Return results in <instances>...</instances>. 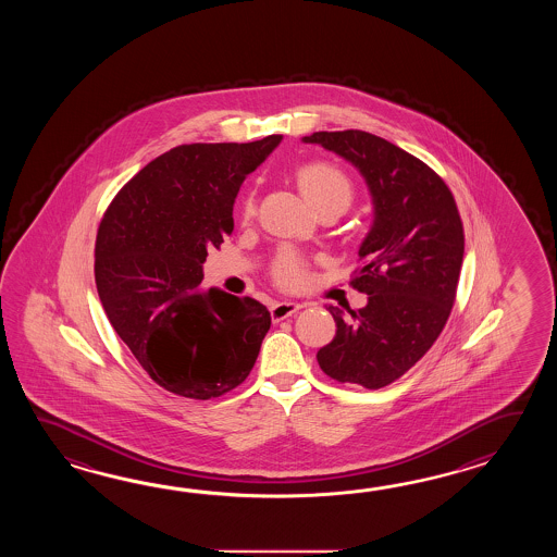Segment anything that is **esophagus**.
<instances>
[{"label": "esophagus", "mask_w": 557, "mask_h": 557, "mask_svg": "<svg viewBox=\"0 0 557 557\" xmlns=\"http://www.w3.org/2000/svg\"><path fill=\"white\" fill-rule=\"evenodd\" d=\"M300 308H302V305H298V302H276L271 308V317H273L274 322H281V320L296 314Z\"/></svg>", "instance_id": "34e87169"}]
</instances>
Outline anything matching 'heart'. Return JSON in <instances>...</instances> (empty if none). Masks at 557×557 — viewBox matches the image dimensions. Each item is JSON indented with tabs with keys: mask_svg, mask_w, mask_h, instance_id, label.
<instances>
[{
	"mask_svg": "<svg viewBox=\"0 0 557 557\" xmlns=\"http://www.w3.org/2000/svg\"><path fill=\"white\" fill-rule=\"evenodd\" d=\"M296 181H298V187L305 193L308 202L319 213L324 209H334L338 213H344L350 207L352 197H355L350 178L346 177L341 169L329 165V163L317 161V163L298 166L296 169ZM240 213H243L245 221H249L257 214L255 193H249L243 199ZM273 278L274 283L278 284L284 290L302 288L310 278L305 257L293 249L281 250L273 262Z\"/></svg>",
	"mask_w": 557,
	"mask_h": 557,
	"instance_id": "heart-1",
	"label": "heart"
}]
</instances>
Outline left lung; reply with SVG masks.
Masks as SVG:
<instances>
[{
	"mask_svg": "<svg viewBox=\"0 0 557 557\" xmlns=\"http://www.w3.org/2000/svg\"><path fill=\"white\" fill-rule=\"evenodd\" d=\"M314 143L360 171L374 205L352 286L367 307H329L336 336L317 355L324 374L376 391L400 379L436 343L450 317L463 226L448 185L414 154L367 131H319Z\"/></svg>",
	"mask_w": 557,
	"mask_h": 557,
	"instance_id": "8db88e82",
	"label": "left lung"
}]
</instances>
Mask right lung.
Here are the masks:
<instances>
[{"label": "right lung", "instance_id": "right-lung-1", "mask_svg": "<svg viewBox=\"0 0 557 557\" xmlns=\"http://www.w3.org/2000/svg\"><path fill=\"white\" fill-rule=\"evenodd\" d=\"M283 135L178 145L119 190L95 240L107 319L165 391L209 400L249 376L271 329L255 298L202 290V262L233 233L243 181Z\"/></svg>", "mask_w": 557, "mask_h": 557}]
</instances>
